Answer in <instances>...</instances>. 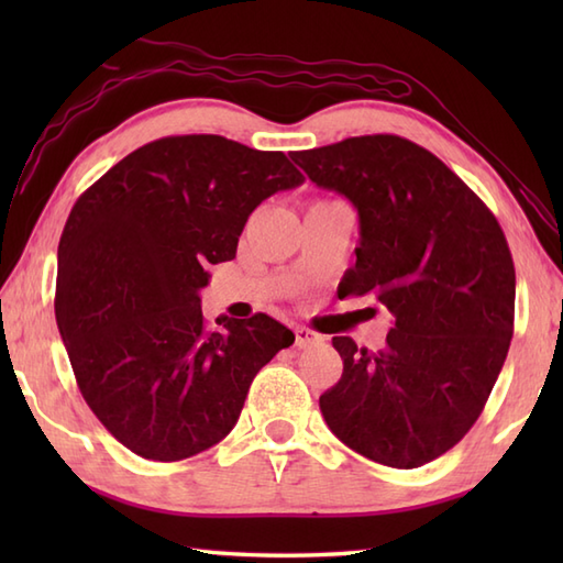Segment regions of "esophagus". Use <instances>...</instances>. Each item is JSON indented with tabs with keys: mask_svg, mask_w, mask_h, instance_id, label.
<instances>
[{
	"mask_svg": "<svg viewBox=\"0 0 563 563\" xmlns=\"http://www.w3.org/2000/svg\"><path fill=\"white\" fill-rule=\"evenodd\" d=\"M321 341H324V339H321L319 333L312 331V329H305V327L295 329V343L300 345V349H309V345H317Z\"/></svg>",
	"mask_w": 563,
	"mask_h": 563,
	"instance_id": "esophagus-1",
	"label": "esophagus"
}]
</instances>
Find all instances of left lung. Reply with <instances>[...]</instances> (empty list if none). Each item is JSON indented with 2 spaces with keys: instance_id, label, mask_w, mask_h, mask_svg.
I'll use <instances>...</instances> for the list:
<instances>
[{
  "instance_id": "left-lung-1",
  "label": "left lung",
  "mask_w": 563,
  "mask_h": 563,
  "mask_svg": "<svg viewBox=\"0 0 563 563\" xmlns=\"http://www.w3.org/2000/svg\"><path fill=\"white\" fill-rule=\"evenodd\" d=\"M290 157L357 210L361 244L339 297L375 295L394 317L375 353L333 336L343 375L319 397L321 413L357 454L413 470L466 435L506 363L516 317L506 234L457 174L399 135Z\"/></svg>"
}]
</instances>
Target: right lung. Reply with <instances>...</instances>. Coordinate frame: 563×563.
<instances>
[{"label":"right lung","instance_id":"obj_1","mask_svg":"<svg viewBox=\"0 0 563 563\" xmlns=\"http://www.w3.org/2000/svg\"><path fill=\"white\" fill-rule=\"evenodd\" d=\"M305 176L283 152L220 135L154 140L71 208L55 317L84 401L145 460L178 462L230 433L258 369L295 333L268 314L208 329V268L232 261L249 214Z\"/></svg>","mask_w":563,"mask_h":563}]
</instances>
